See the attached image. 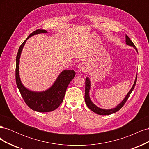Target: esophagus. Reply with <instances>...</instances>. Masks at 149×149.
Here are the masks:
<instances>
[{
    "instance_id": "obj_1",
    "label": "esophagus",
    "mask_w": 149,
    "mask_h": 149,
    "mask_svg": "<svg viewBox=\"0 0 149 149\" xmlns=\"http://www.w3.org/2000/svg\"><path fill=\"white\" fill-rule=\"evenodd\" d=\"M88 65L85 62H82L79 63V65H78V68L79 70L80 71L82 72H86L88 70Z\"/></svg>"
}]
</instances>
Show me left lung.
Wrapping results in <instances>:
<instances>
[{"instance_id": "1", "label": "left lung", "mask_w": 149, "mask_h": 149, "mask_svg": "<svg viewBox=\"0 0 149 149\" xmlns=\"http://www.w3.org/2000/svg\"><path fill=\"white\" fill-rule=\"evenodd\" d=\"M125 43L127 45L129 46H131L133 47L134 48V49L137 52V48L135 46V45L133 43V42L130 40V39L128 37V36H127V35H125ZM138 53V52H137ZM137 74L136 76V79L134 81V83L132 86V88L130 89V91L128 92L127 95L125 96V98L123 100L120 104L117 106L116 107L112 108V109H102V108H100L97 107V106H96L91 101V99H90L89 97V90L90 88H91V81H90L89 78L88 77L86 78V84H85V94H84V100H85V102L87 106L91 109L92 111H93L94 112H95L96 114H99V115H109L111 114L115 113V112H118L119 110H120L123 106L124 105V104L125 103V102L127 101V100H128V98L130 96V94H131V93L132 92L133 89L136 86V81H137Z\"/></svg>"}]
</instances>
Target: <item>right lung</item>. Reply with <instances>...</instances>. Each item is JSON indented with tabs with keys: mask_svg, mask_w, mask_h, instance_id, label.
Here are the masks:
<instances>
[{
	"mask_svg": "<svg viewBox=\"0 0 149 149\" xmlns=\"http://www.w3.org/2000/svg\"><path fill=\"white\" fill-rule=\"evenodd\" d=\"M45 33H48L47 30L40 29L31 33L20 45L16 57L15 79L17 87L26 105L32 110L40 112H51L60 106L63 100L68 86L76 74L75 71L71 70L61 71L52 86L43 91H31L22 83L19 75L20 58L26 40L35 35Z\"/></svg>",
	"mask_w": 149,
	"mask_h": 149,
	"instance_id": "1",
	"label": "right lung"
}]
</instances>
